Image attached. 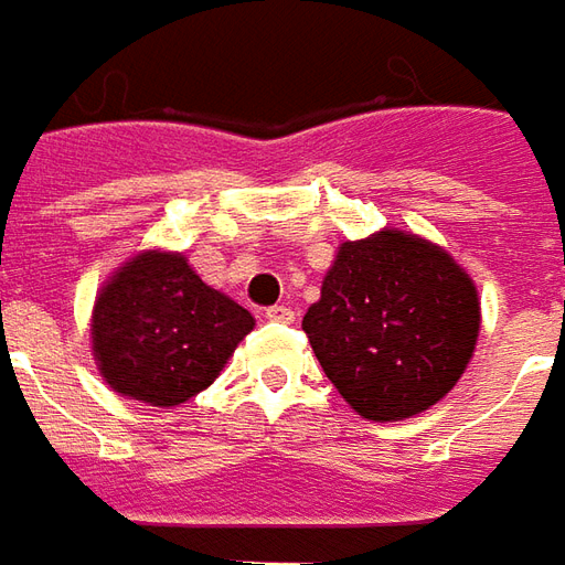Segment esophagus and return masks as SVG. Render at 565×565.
Segmentation results:
<instances>
[{"mask_svg":"<svg viewBox=\"0 0 565 565\" xmlns=\"http://www.w3.org/2000/svg\"><path fill=\"white\" fill-rule=\"evenodd\" d=\"M267 319H270V322H286V326H289V322H295V310H291V307H282V303H276V307L267 310Z\"/></svg>","mask_w":565,"mask_h":565,"instance_id":"obj_1","label":"esophagus"}]
</instances>
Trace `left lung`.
Wrapping results in <instances>:
<instances>
[{
	"mask_svg": "<svg viewBox=\"0 0 565 565\" xmlns=\"http://www.w3.org/2000/svg\"><path fill=\"white\" fill-rule=\"evenodd\" d=\"M303 331L359 417L398 423L429 411L466 374L481 298L438 243L383 227L340 243Z\"/></svg>",
	"mask_w": 565,
	"mask_h": 565,
	"instance_id": "left-lung-1",
	"label": "left lung"
}]
</instances>
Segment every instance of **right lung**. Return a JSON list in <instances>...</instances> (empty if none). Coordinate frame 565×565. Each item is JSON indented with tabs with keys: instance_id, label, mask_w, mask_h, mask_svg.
Wrapping results in <instances>:
<instances>
[{
	"instance_id": "obj_1",
	"label": "right lung",
	"mask_w": 565,
	"mask_h": 565,
	"mask_svg": "<svg viewBox=\"0 0 565 565\" xmlns=\"http://www.w3.org/2000/svg\"><path fill=\"white\" fill-rule=\"evenodd\" d=\"M252 328L255 316L206 286L182 252L142 249L97 291L90 350L111 392L175 407L222 374Z\"/></svg>"
}]
</instances>
